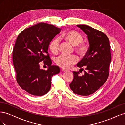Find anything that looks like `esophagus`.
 Listing matches in <instances>:
<instances>
[{
    "label": "esophagus",
    "mask_w": 125,
    "mask_h": 125,
    "mask_svg": "<svg viewBox=\"0 0 125 125\" xmlns=\"http://www.w3.org/2000/svg\"><path fill=\"white\" fill-rule=\"evenodd\" d=\"M61 71H63V72H66V71H68V70H66L65 69H61Z\"/></svg>",
    "instance_id": "1"
}]
</instances>
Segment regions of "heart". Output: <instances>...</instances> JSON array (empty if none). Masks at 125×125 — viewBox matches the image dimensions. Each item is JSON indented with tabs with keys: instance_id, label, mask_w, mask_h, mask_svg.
I'll return each mask as SVG.
<instances>
[{
	"instance_id": "1",
	"label": "heart",
	"mask_w": 125,
	"mask_h": 125,
	"mask_svg": "<svg viewBox=\"0 0 125 125\" xmlns=\"http://www.w3.org/2000/svg\"><path fill=\"white\" fill-rule=\"evenodd\" d=\"M61 37L68 42L75 46V50L80 55H84L88 50V45L83 42V37L78 31L71 30L62 35ZM49 49L54 54L59 52L60 49V40L59 38L55 37L50 42ZM78 58L75 55H67L63 54L57 56L55 60L57 65L64 69L69 68L78 62Z\"/></svg>"
}]
</instances>
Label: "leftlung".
Returning <instances> with one entry per match:
<instances>
[{
	"instance_id": "1",
	"label": "left lung",
	"mask_w": 125,
	"mask_h": 125,
	"mask_svg": "<svg viewBox=\"0 0 125 125\" xmlns=\"http://www.w3.org/2000/svg\"><path fill=\"white\" fill-rule=\"evenodd\" d=\"M76 26L87 35L89 47L77 64L84 70V74L80 76L79 71H73L74 78L70 87L74 94L87 96L94 94L107 81L111 59L110 45L109 40L103 32L88 25Z\"/></svg>"
}]
</instances>
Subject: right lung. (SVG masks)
Returning a JSON list of instances; mask_svg holds the SVG:
<instances>
[{
    "label": "right lung",
    "mask_w": 125,
    "mask_h": 125,
    "mask_svg": "<svg viewBox=\"0 0 125 125\" xmlns=\"http://www.w3.org/2000/svg\"><path fill=\"white\" fill-rule=\"evenodd\" d=\"M61 30L41 23L18 35L12 52L16 80L21 88L31 94L42 96L47 94L51 88L52 77L60 71L58 66L51 65L48 48ZM41 61L49 67L46 71L39 68Z\"/></svg>",
    "instance_id": "obj_1"
}]
</instances>
